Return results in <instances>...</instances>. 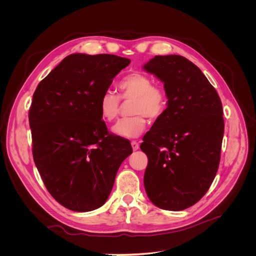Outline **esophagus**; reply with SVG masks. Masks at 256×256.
<instances>
[{"label":"esophagus","mask_w":256,"mask_h":256,"mask_svg":"<svg viewBox=\"0 0 256 256\" xmlns=\"http://www.w3.org/2000/svg\"><path fill=\"white\" fill-rule=\"evenodd\" d=\"M131 146H132V150L136 152L138 150V148H140V144H138L136 141H132L131 142Z\"/></svg>","instance_id":"obj_1"}]
</instances>
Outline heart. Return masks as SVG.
Segmentation results:
<instances>
[{"label":"heart","mask_w":256,"mask_h":256,"mask_svg":"<svg viewBox=\"0 0 256 256\" xmlns=\"http://www.w3.org/2000/svg\"><path fill=\"white\" fill-rule=\"evenodd\" d=\"M120 97L106 90L100 97L99 112L106 122H112L120 112V99L131 100L129 106L130 118L118 120L112 127L113 134L125 138H134L143 134L146 118L157 120L164 114L168 97L166 90L154 85L148 74L136 72L124 76L118 84Z\"/></svg>","instance_id":"obj_1"}]
</instances>
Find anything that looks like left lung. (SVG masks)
<instances>
[{"label":"left lung","instance_id":"left-lung-1","mask_svg":"<svg viewBox=\"0 0 256 256\" xmlns=\"http://www.w3.org/2000/svg\"><path fill=\"white\" fill-rule=\"evenodd\" d=\"M144 69L164 83L168 97L141 144L148 158L145 191L157 207L184 210L205 196L218 171L222 104L200 69L184 56H156Z\"/></svg>","mask_w":256,"mask_h":256}]
</instances>
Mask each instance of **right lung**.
<instances>
[{
	"instance_id": "1",
	"label": "right lung",
	"mask_w": 256,
	"mask_h": 256,
	"mask_svg": "<svg viewBox=\"0 0 256 256\" xmlns=\"http://www.w3.org/2000/svg\"><path fill=\"white\" fill-rule=\"evenodd\" d=\"M130 60L74 53L40 81L28 112L33 158L54 200L74 212H90L109 198L130 143L112 136L99 100Z\"/></svg>"
}]
</instances>
